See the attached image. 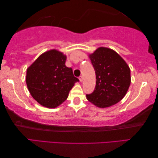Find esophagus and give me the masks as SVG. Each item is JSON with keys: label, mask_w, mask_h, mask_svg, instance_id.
Instances as JSON below:
<instances>
[{"label": "esophagus", "mask_w": 158, "mask_h": 158, "mask_svg": "<svg viewBox=\"0 0 158 158\" xmlns=\"http://www.w3.org/2000/svg\"><path fill=\"white\" fill-rule=\"evenodd\" d=\"M79 81H81V82L83 81V77H82V76H80V77H79Z\"/></svg>", "instance_id": "34e87169"}]
</instances>
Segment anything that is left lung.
Instances as JSON below:
<instances>
[{"mask_svg": "<svg viewBox=\"0 0 158 158\" xmlns=\"http://www.w3.org/2000/svg\"><path fill=\"white\" fill-rule=\"evenodd\" d=\"M88 56L96 73V86L87 99L105 108L120 102L131 83L130 69L122 56L112 49L99 47Z\"/></svg>", "mask_w": 158, "mask_h": 158, "instance_id": "8db88e82", "label": "left lung"}]
</instances>
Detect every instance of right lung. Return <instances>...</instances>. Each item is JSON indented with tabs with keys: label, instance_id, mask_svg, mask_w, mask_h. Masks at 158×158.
<instances>
[{
	"label": "right lung",
	"instance_id": "right-lung-1",
	"mask_svg": "<svg viewBox=\"0 0 158 158\" xmlns=\"http://www.w3.org/2000/svg\"><path fill=\"white\" fill-rule=\"evenodd\" d=\"M66 55L56 49L43 52L28 67L26 82L31 95L39 104L55 108L69 97L76 82L73 70L66 66Z\"/></svg>",
	"mask_w": 158,
	"mask_h": 158
}]
</instances>
